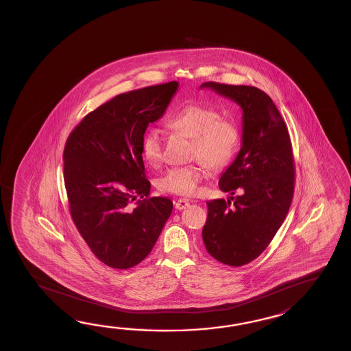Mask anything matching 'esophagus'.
Here are the masks:
<instances>
[{
  "label": "esophagus",
  "mask_w": 351,
  "mask_h": 351,
  "mask_svg": "<svg viewBox=\"0 0 351 351\" xmlns=\"http://www.w3.org/2000/svg\"><path fill=\"white\" fill-rule=\"evenodd\" d=\"M188 206H189V201L188 199H178V201L176 202V208L179 209V210L186 209Z\"/></svg>",
  "instance_id": "obj_1"
}]
</instances>
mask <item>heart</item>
I'll return each mask as SVG.
<instances>
[{"label": "heart", "instance_id": "obj_1", "mask_svg": "<svg viewBox=\"0 0 351 351\" xmlns=\"http://www.w3.org/2000/svg\"><path fill=\"white\" fill-rule=\"evenodd\" d=\"M168 127L192 138L191 158L201 159L212 169H219L231 160L237 149L239 132L230 119L219 118L216 109L202 104H188L173 112ZM165 135L157 128L149 129L142 142V157L150 167H158L163 160ZM204 178L202 165L176 167L159 179L158 186L165 193L191 197L198 192Z\"/></svg>", "mask_w": 351, "mask_h": 351}]
</instances>
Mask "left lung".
Returning <instances> with one entry per match:
<instances>
[{"mask_svg":"<svg viewBox=\"0 0 351 351\" xmlns=\"http://www.w3.org/2000/svg\"><path fill=\"white\" fill-rule=\"evenodd\" d=\"M242 108V147L222 174L221 191L243 194L207 202L202 237L208 254L239 267L267 248L285 221L295 189V162L289 129L272 99L246 85L203 82Z\"/></svg>","mask_w":351,"mask_h":351,"instance_id":"left-lung-1","label":"left lung"}]
</instances>
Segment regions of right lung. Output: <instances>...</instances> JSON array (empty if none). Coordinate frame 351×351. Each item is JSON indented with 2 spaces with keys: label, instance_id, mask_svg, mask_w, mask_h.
Masks as SVG:
<instances>
[{
  "label": "right lung",
  "instance_id": "obj_1",
  "mask_svg": "<svg viewBox=\"0 0 351 351\" xmlns=\"http://www.w3.org/2000/svg\"><path fill=\"white\" fill-rule=\"evenodd\" d=\"M177 89L171 82L119 94L67 138L62 158L70 215L91 252L112 269L141 263L172 213L169 198L149 197L142 142Z\"/></svg>",
  "mask_w": 351,
  "mask_h": 351
}]
</instances>
